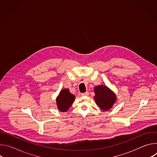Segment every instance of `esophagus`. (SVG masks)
<instances>
[{
  "label": "esophagus",
  "instance_id": "obj_1",
  "mask_svg": "<svg viewBox=\"0 0 157 157\" xmlns=\"http://www.w3.org/2000/svg\"><path fill=\"white\" fill-rule=\"evenodd\" d=\"M82 94V96H87L88 95H89V92H87V91H86V93H82L81 94Z\"/></svg>",
  "mask_w": 157,
  "mask_h": 157
}]
</instances>
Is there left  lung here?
I'll return each instance as SVG.
<instances>
[{
  "instance_id": "8db88e82",
  "label": "left lung",
  "mask_w": 157,
  "mask_h": 157,
  "mask_svg": "<svg viewBox=\"0 0 157 157\" xmlns=\"http://www.w3.org/2000/svg\"><path fill=\"white\" fill-rule=\"evenodd\" d=\"M94 99L96 104L103 110L110 109L114 104L116 96L110 89L102 85L94 87Z\"/></svg>"
}]
</instances>
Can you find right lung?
Segmentation results:
<instances>
[{"label":"right lung","mask_w":157,"mask_h":157,"mask_svg":"<svg viewBox=\"0 0 157 157\" xmlns=\"http://www.w3.org/2000/svg\"><path fill=\"white\" fill-rule=\"evenodd\" d=\"M75 99V96L70 93L68 89H63L56 99V104L58 109L61 112L67 111L71 106Z\"/></svg>","instance_id":"1"}]
</instances>
